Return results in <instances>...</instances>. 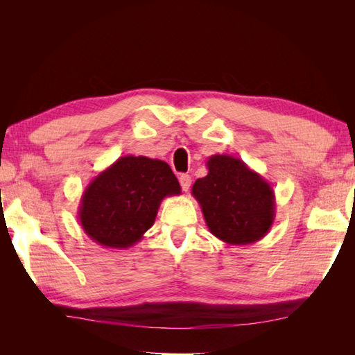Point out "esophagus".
Wrapping results in <instances>:
<instances>
[{"instance_id": "obj_1", "label": "esophagus", "mask_w": 355, "mask_h": 355, "mask_svg": "<svg viewBox=\"0 0 355 355\" xmlns=\"http://www.w3.org/2000/svg\"><path fill=\"white\" fill-rule=\"evenodd\" d=\"M179 182H180V187L185 192H188L189 187H191V176L189 175H180L179 176Z\"/></svg>"}]
</instances>
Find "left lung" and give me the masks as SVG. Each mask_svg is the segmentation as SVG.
<instances>
[{"label":"left lung","instance_id":"1","mask_svg":"<svg viewBox=\"0 0 355 355\" xmlns=\"http://www.w3.org/2000/svg\"><path fill=\"white\" fill-rule=\"evenodd\" d=\"M207 176L197 179L192 196L214 237L231 245L262 240L275 219V196L270 182L243 159L211 155Z\"/></svg>","mask_w":355,"mask_h":355}]
</instances>
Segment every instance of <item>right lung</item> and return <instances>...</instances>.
I'll use <instances>...</instances> for the list:
<instances>
[{
  "label": "right lung",
  "mask_w": 355,
  "mask_h": 355,
  "mask_svg": "<svg viewBox=\"0 0 355 355\" xmlns=\"http://www.w3.org/2000/svg\"><path fill=\"white\" fill-rule=\"evenodd\" d=\"M173 196H180V185L166 161L124 155L83 192L80 225L99 245L128 249L153 227L161 201Z\"/></svg>",
  "instance_id": "1"
}]
</instances>
